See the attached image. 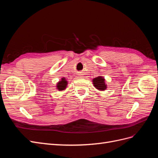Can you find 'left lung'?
Listing matches in <instances>:
<instances>
[{"mask_svg": "<svg viewBox=\"0 0 158 158\" xmlns=\"http://www.w3.org/2000/svg\"><path fill=\"white\" fill-rule=\"evenodd\" d=\"M93 84L94 87L100 90V91H104L107 88V84L105 82V79L103 76H98V77L95 78L92 80Z\"/></svg>", "mask_w": 158, "mask_h": 158, "instance_id": "obj_1", "label": "left lung"}]
</instances>
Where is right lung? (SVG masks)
<instances>
[{
	"label": "right lung",
	"mask_w": 158,
	"mask_h": 158,
	"mask_svg": "<svg viewBox=\"0 0 158 158\" xmlns=\"http://www.w3.org/2000/svg\"><path fill=\"white\" fill-rule=\"evenodd\" d=\"M67 84H68L67 80H66L64 78H63L60 81H59V82L56 84V88L59 91L64 90L66 86H67Z\"/></svg>",
	"instance_id": "obj_1"
}]
</instances>
